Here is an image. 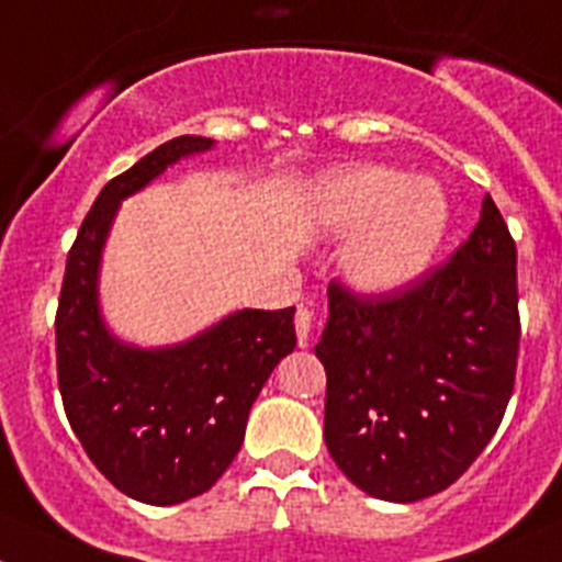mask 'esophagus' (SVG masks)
<instances>
[{
    "instance_id": "esophagus-1",
    "label": "esophagus",
    "mask_w": 562,
    "mask_h": 562,
    "mask_svg": "<svg viewBox=\"0 0 562 562\" xmlns=\"http://www.w3.org/2000/svg\"><path fill=\"white\" fill-rule=\"evenodd\" d=\"M293 324H296V340H299V346H307V344H311L313 313L307 311L305 305H299V311H296V318H293Z\"/></svg>"
}]
</instances>
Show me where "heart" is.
Masks as SVG:
<instances>
[{"label":"heart","mask_w":562,"mask_h":562,"mask_svg":"<svg viewBox=\"0 0 562 562\" xmlns=\"http://www.w3.org/2000/svg\"><path fill=\"white\" fill-rule=\"evenodd\" d=\"M449 216L438 182L369 162L329 171L307 193V222L322 238H349L340 277L369 296L413 285L432 266Z\"/></svg>","instance_id":"heart-1"}]
</instances>
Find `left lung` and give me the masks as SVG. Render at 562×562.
<instances>
[{
  "instance_id": "obj_1",
  "label": "left lung",
  "mask_w": 562,
  "mask_h": 562,
  "mask_svg": "<svg viewBox=\"0 0 562 562\" xmlns=\"http://www.w3.org/2000/svg\"><path fill=\"white\" fill-rule=\"evenodd\" d=\"M327 299L316 358L329 454L374 499L440 494L494 438L516 382V244L494 199L416 285L366 299L333 282Z\"/></svg>"
}]
</instances>
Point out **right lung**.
Instances as JSON below:
<instances>
[{"label":"right lung","instance_id":"obj_1","mask_svg":"<svg viewBox=\"0 0 562 562\" xmlns=\"http://www.w3.org/2000/svg\"><path fill=\"white\" fill-rule=\"evenodd\" d=\"M213 146V138L180 135L113 177L68 251L57 302V385L68 424L93 465L146 505H180L216 485L244 443L257 393L296 346V307H244L193 338L149 349L104 322L99 271L122 202Z\"/></svg>","mask_w":562,"mask_h":562}]
</instances>
